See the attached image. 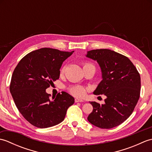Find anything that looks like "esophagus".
Listing matches in <instances>:
<instances>
[{
    "mask_svg": "<svg viewBox=\"0 0 152 152\" xmlns=\"http://www.w3.org/2000/svg\"><path fill=\"white\" fill-rule=\"evenodd\" d=\"M83 102V101L81 99H78V98L75 99V102Z\"/></svg>",
    "mask_w": 152,
    "mask_h": 152,
    "instance_id": "1",
    "label": "esophagus"
}]
</instances>
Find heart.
I'll return each mask as SVG.
<instances>
[{
    "label": "heart",
    "instance_id": "heart-1",
    "mask_svg": "<svg viewBox=\"0 0 152 152\" xmlns=\"http://www.w3.org/2000/svg\"><path fill=\"white\" fill-rule=\"evenodd\" d=\"M89 66H93V65L89 63H83V69ZM86 91H87V89L82 86H75L70 89V92L72 93L73 95L76 96H78V97H82V96H84L86 93Z\"/></svg>",
    "mask_w": 152,
    "mask_h": 152
}]
</instances>
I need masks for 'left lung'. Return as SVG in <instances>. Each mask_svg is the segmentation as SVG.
I'll list each match as a JSON object with an SVG mask.
<instances>
[{
	"instance_id": "obj_1",
	"label": "left lung",
	"mask_w": 152,
	"mask_h": 152,
	"mask_svg": "<svg viewBox=\"0 0 152 152\" xmlns=\"http://www.w3.org/2000/svg\"><path fill=\"white\" fill-rule=\"evenodd\" d=\"M97 61L102 80L95 95H104V104L90 102L93 109L88 119L101 129H111L121 124L133 113L140 93V76L137 68L125 56L108 49L93 50L86 55Z\"/></svg>"
}]
</instances>
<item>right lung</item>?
I'll return each instance as SVG.
<instances>
[{"label":"right lung","instance_id":"obj_1","mask_svg":"<svg viewBox=\"0 0 152 152\" xmlns=\"http://www.w3.org/2000/svg\"><path fill=\"white\" fill-rule=\"evenodd\" d=\"M73 52L41 48L26 55L15 68L10 91L19 112L35 127L48 128L60 124L74 104V97L66 92L59 93L51 100L46 91L59 78L63 61Z\"/></svg>","mask_w":152,"mask_h":152}]
</instances>
